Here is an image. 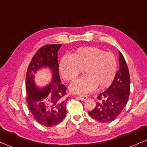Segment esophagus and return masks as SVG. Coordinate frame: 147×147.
Instances as JSON below:
<instances>
[{
  "instance_id": "1",
  "label": "esophagus",
  "mask_w": 147,
  "mask_h": 147,
  "mask_svg": "<svg viewBox=\"0 0 147 147\" xmlns=\"http://www.w3.org/2000/svg\"><path fill=\"white\" fill-rule=\"evenodd\" d=\"M79 98L82 101H85L87 99V96H86V95H80Z\"/></svg>"
}]
</instances>
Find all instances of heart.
Returning a JSON list of instances; mask_svg holds the SVG:
<instances>
[{
  "mask_svg": "<svg viewBox=\"0 0 147 147\" xmlns=\"http://www.w3.org/2000/svg\"><path fill=\"white\" fill-rule=\"evenodd\" d=\"M116 58L111 52L94 46L79 48L70 56H64L59 64L62 77L75 81L82 71L85 76L70 87L75 93H87L95 89H104L111 85L116 72Z\"/></svg>",
  "mask_w": 147,
  "mask_h": 147,
  "instance_id": "b5f03b06",
  "label": "heart"
}]
</instances>
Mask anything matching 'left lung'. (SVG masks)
I'll return each mask as SVG.
<instances>
[{
    "label": "left lung",
    "instance_id": "8db88e82",
    "mask_svg": "<svg viewBox=\"0 0 147 147\" xmlns=\"http://www.w3.org/2000/svg\"><path fill=\"white\" fill-rule=\"evenodd\" d=\"M120 69L107 89L99 93L98 102L93 110L89 111L91 118L100 122H112L126 106L130 95V78L128 66L122 54L119 51Z\"/></svg>",
    "mask_w": 147,
    "mask_h": 147
}]
</instances>
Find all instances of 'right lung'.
Returning <instances> with one entry per match:
<instances>
[{"label":"right lung","mask_w":147,"mask_h":147,"mask_svg":"<svg viewBox=\"0 0 147 147\" xmlns=\"http://www.w3.org/2000/svg\"><path fill=\"white\" fill-rule=\"evenodd\" d=\"M62 44L42 46L33 56L26 74L25 89L29 108L35 120L43 126L51 127L62 122L66 114V87L60 83L58 72V51ZM48 66L53 72V82L43 89L34 83V74Z\"/></svg>","instance_id":"obj_1"}]
</instances>
